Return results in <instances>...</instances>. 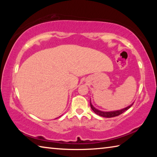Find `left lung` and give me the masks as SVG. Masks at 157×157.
<instances>
[{"instance_id":"left-lung-1","label":"left lung","mask_w":157,"mask_h":157,"mask_svg":"<svg viewBox=\"0 0 157 157\" xmlns=\"http://www.w3.org/2000/svg\"><path fill=\"white\" fill-rule=\"evenodd\" d=\"M90 105H91V108L92 109V110L94 111V112L98 114V115H99L100 116H102V117H105V118H112V117H116V116H118L119 115H121V114L123 113L124 111H127V109H129L132 107L133 105H131L129 107H127L124 109H123L121 110H119V111H109V112H104V111H101L96 109L94 108L93 107V105H91V102H90Z\"/></svg>"}]
</instances>
